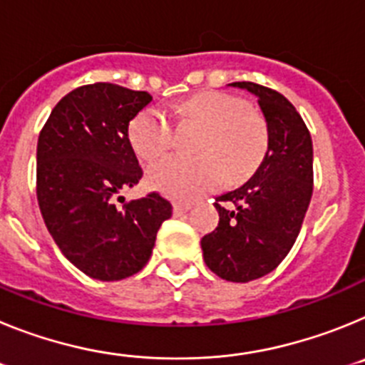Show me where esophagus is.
<instances>
[{"mask_svg":"<svg viewBox=\"0 0 365 365\" xmlns=\"http://www.w3.org/2000/svg\"><path fill=\"white\" fill-rule=\"evenodd\" d=\"M190 208H192V205H190V202H175V205H173V212H175V215L186 214Z\"/></svg>","mask_w":365,"mask_h":365,"instance_id":"1","label":"esophagus"}]
</instances>
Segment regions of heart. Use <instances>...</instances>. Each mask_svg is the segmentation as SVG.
Instances as JSON below:
<instances>
[{"label":"heart","instance_id":"heart-1","mask_svg":"<svg viewBox=\"0 0 365 365\" xmlns=\"http://www.w3.org/2000/svg\"><path fill=\"white\" fill-rule=\"evenodd\" d=\"M182 115L205 124L195 150L199 155H173L155 164L148 180L155 190L179 201L199 197L221 185H240L259 168L269 146L265 118L234 95L206 91L182 106ZM135 153L146 163L163 157L173 144V124L166 111L148 108L128 125Z\"/></svg>","mask_w":365,"mask_h":365}]
</instances>
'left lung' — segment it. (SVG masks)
Returning <instances> with one entry per match:
<instances>
[{
  "instance_id": "left-lung-1",
  "label": "left lung",
  "mask_w": 365,
  "mask_h": 365,
  "mask_svg": "<svg viewBox=\"0 0 365 365\" xmlns=\"http://www.w3.org/2000/svg\"><path fill=\"white\" fill-rule=\"evenodd\" d=\"M257 98L269 146L254 175L215 199L219 225L201 240L206 267L227 282L247 283L285 259L312 195V140L299 113L278 91L254 82L228 83Z\"/></svg>"
}]
</instances>
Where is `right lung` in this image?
<instances>
[{
	"label": "right lung",
	"mask_w": 365,
	"mask_h": 365,
	"mask_svg": "<svg viewBox=\"0 0 365 365\" xmlns=\"http://www.w3.org/2000/svg\"><path fill=\"white\" fill-rule=\"evenodd\" d=\"M151 100L115 83L82 86L54 106L38 138L36 193L47 230L76 269L100 282L143 270L172 217L159 193L115 205L143 177L128 125Z\"/></svg>",
	"instance_id": "1"
}]
</instances>
